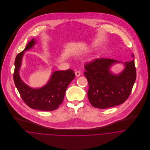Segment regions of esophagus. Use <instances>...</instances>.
<instances>
[{"label": "esophagus", "instance_id": "34e87169", "mask_svg": "<svg viewBox=\"0 0 150 150\" xmlns=\"http://www.w3.org/2000/svg\"><path fill=\"white\" fill-rule=\"evenodd\" d=\"M75 74H76V76L77 77H79V76H80V75H81V73H80V71H76L75 72Z\"/></svg>", "mask_w": 150, "mask_h": 150}]
</instances>
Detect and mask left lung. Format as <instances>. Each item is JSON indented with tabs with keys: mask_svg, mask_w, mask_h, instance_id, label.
<instances>
[{
	"mask_svg": "<svg viewBox=\"0 0 150 150\" xmlns=\"http://www.w3.org/2000/svg\"><path fill=\"white\" fill-rule=\"evenodd\" d=\"M118 62H121L102 58L84 65V74L89 86L88 98L93 107L101 109L114 107L128 98L136 78L134 61L124 62L125 69L115 75L111 73L110 67Z\"/></svg>",
	"mask_w": 150,
	"mask_h": 150,
	"instance_id": "1",
	"label": "left lung"
}]
</instances>
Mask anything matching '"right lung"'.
<instances>
[{
	"label": "right lung",
	"mask_w": 150,
	"mask_h": 150,
	"mask_svg": "<svg viewBox=\"0 0 150 150\" xmlns=\"http://www.w3.org/2000/svg\"><path fill=\"white\" fill-rule=\"evenodd\" d=\"M36 43L32 39L25 48L20 52L15 59L13 79L22 99L25 104L33 109L42 111H53L63 102L66 90L70 83L74 79L73 70L55 71L52 73L48 83L41 88L33 89L25 84L19 74L23 52L31 48Z\"/></svg>",
	"instance_id": "right-lung-1"
}]
</instances>
